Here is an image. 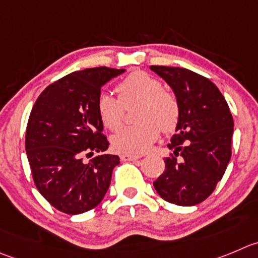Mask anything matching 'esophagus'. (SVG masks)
Here are the masks:
<instances>
[{
    "label": "esophagus",
    "mask_w": 258,
    "mask_h": 258,
    "mask_svg": "<svg viewBox=\"0 0 258 258\" xmlns=\"http://www.w3.org/2000/svg\"><path fill=\"white\" fill-rule=\"evenodd\" d=\"M141 158V156H137V154H120V159L122 162L127 161H137V159Z\"/></svg>",
    "instance_id": "1"
}]
</instances>
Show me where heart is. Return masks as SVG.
<instances>
[{"mask_svg": "<svg viewBox=\"0 0 258 258\" xmlns=\"http://www.w3.org/2000/svg\"><path fill=\"white\" fill-rule=\"evenodd\" d=\"M117 99L101 94L96 110L101 124L110 132L120 131L124 124V109L138 104L134 119L138 124L112 137V148L121 153H142L159 137L170 134L180 121V104L171 92L163 90L161 81L142 71L127 75L117 85Z\"/></svg>", "mask_w": 258, "mask_h": 258, "instance_id": "1", "label": "heart"}]
</instances>
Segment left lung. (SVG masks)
<instances>
[{"instance_id":"left-lung-1","label":"left lung","mask_w":258,"mask_h":258,"mask_svg":"<svg viewBox=\"0 0 258 258\" xmlns=\"http://www.w3.org/2000/svg\"><path fill=\"white\" fill-rule=\"evenodd\" d=\"M172 87L180 121L168 144L164 172L153 182L163 200L181 207L200 204L222 180L232 156L233 116L219 88L190 70L151 66Z\"/></svg>"}]
</instances>
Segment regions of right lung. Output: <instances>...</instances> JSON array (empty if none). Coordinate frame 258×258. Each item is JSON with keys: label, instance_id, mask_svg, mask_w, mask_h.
Wrapping results in <instances>:
<instances>
[{"label": "right lung", "instance_id": "1", "mask_svg": "<svg viewBox=\"0 0 258 258\" xmlns=\"http://www.w3.org/2000/svg\"><path fill=\"white\" fill-rule=\"evenodd\" d=\"M124 70L87 68L50 83L29 116L25 148L34 183L51 207L81 214L101 203L117 156L105 154L109 141L97 115L102 85ZM97 156L90 162L85 156Z\"/></svg>", "mask_w": 258, "mask_h": 258}]
</instances>
